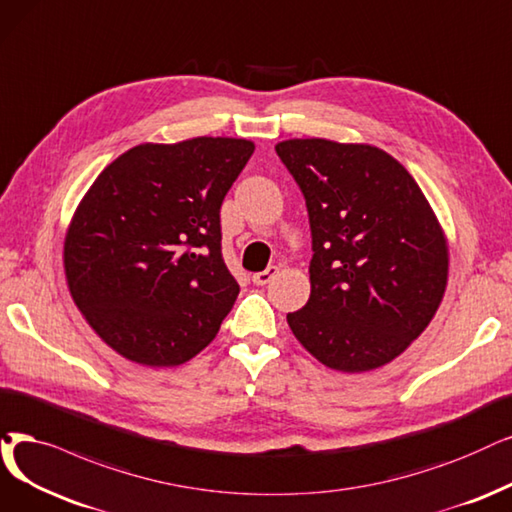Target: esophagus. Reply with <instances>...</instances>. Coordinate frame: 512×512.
Returning a JSON list of instances; mask_svg holds the SVG:
<instances>
[{
    "instance_id": "obj_1",
    "label": "esophagus",
    "mask_w": 512,
    "mask_h": 512,
    "mask_svg": "<svg viewBox=\"0 0 512 512\" xmlns=\"http://www.w3.org/2000/svg\"><path fill=\"white\" fill-rule=\"evenodd\" d=\"M277 273H279L277 267H269V269H264V271H260V273H254V275H252V281H254L256 285H267L269 281L275 279Z\"/></svg>"
}]
</instances>
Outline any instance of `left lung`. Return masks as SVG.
I'll use <instances>...</instances> for the list:
<instances>
[{"label": "left lung", "mask_w": 512, "mask_h": 512, "mask_svg": "<svg viewBox=\"0 0 512 512\" xmlns=\"http://www.w3.org/2000/svg\"><path fill=\"white\" fill-rule=\"evenodd\" d=\"M309 212L311 296L288 323L338 372L393 361L435 317L447 285V243L401 163L372 145L294 138L275 147Z\"/></svg>", "instance_id": "8db88e82"}]
</instances>
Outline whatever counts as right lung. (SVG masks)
<instances>
[{"label": "right lung", "instance_id": "obj_1", "mask_svg": "<svg viewBox=\"0 0 512 512\" xmlns=\"http://www.w3.org/2000/svg\"><path fill=\"white\" fill-rule=\"evenodd\" d=\"M252 153L243 138L147 142L81 199L65 237L69 292L121 357L172 367L218 334L239 294L222 258L220 206Z\"/></svg>", "mask_w": 512, "mask_h": 512}]
</instances>
